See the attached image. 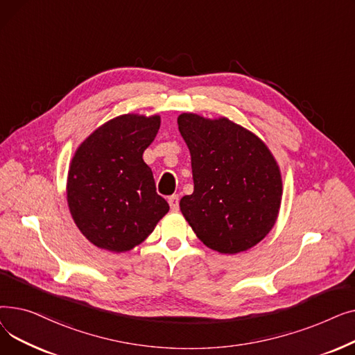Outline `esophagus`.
<instances>
[{
    "instance_id": "esophagus-1",
    "label": "esophagus",
    "mask_w": 355,
    "mask_h": 355,
    "mask_svg": "<svg viewBox=\"0 0 355 355\" xmlns=\"http://www.w3.org/2000/svg\"><path fill=\"white\" fill-rule=\"evenodd\" d=\"M168 202H170V207L173 211H178L180 209V197L177 194L171 196L170 198H168Z\"/></svg>"
}]
</instances>
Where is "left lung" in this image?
<instances>
[{
  "mask_svg": "<svg viewBox=\"0 0 355 355\" xmlns=\"http://www.w3.org/2000/svg\"><path fill=\"white\" fill-rule=\"evenodd\" d=\"M191 155L194 191L180 209L207 248L236 254L262 241L282 202L281 168L268 145L226 116L177 118Z\"/></svg>",
  "mask_w": 355,
  "mask_h": 355,
  "instance_id": "obj_1",
  "label": "left lung"
}]
</instances>
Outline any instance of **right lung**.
I'll return each instance as SVG.
<instances>
[{"label":"right lung","instance_id":"right-lung-1","mask_svg":"<svg viewBox=\"0 0 355 355\" xmlns=\"http://www.w3.org/2000/svg\"><path fill=\"white\" fill-rule=\"evenodd\" d=\"M159 125V115H119L96 128L74 151L67 206L74 225L96 248L132 250L170 210L142 158Z\"/></svg>","mask_w":355,"mask_h":355}]
</instances>
